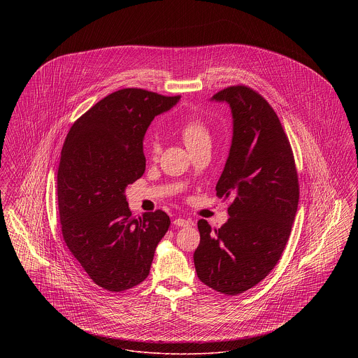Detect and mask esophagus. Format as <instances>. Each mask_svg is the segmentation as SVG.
Instances as JSON below:
<instances>
[{
    "instance_id": "1",
    "label": "esophagus",
    "mask_w": 358,
    "mask_h": 358,
    "mask_svg": "<svg viewBox=\"0 0 358 358\" xmlns=\"http://www.w3.org/2000/svg\"><path fill=\"white\" fill-rule=\"evenodd\" d=\"M173 224L176 225V227H187V225H190V222H187L185 219H181V217H178V219H176Z\"/></svg>"
}]
</instances>
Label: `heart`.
I'll list each match as a JSON object with an SVG mask.
<instances>
[{"label": "heart", "mask_w": 358, "mask_h": 358, "mask_svg": "<svg viewBox=\"0 0 358 358\" xmlns=\"http://www.w3.org/2000/svg\"><path fill=\"white\" fill-rule=\"evenodd\" d=\"M180 134L190 152L203 145H210L209 129L204 120L199 117L187 118L180 127ZM158 153H159V143L157 141H152L149 145V154L154 158L158 155Z\"/></svg>", "instance_id": "obj_1"}]
</instances>
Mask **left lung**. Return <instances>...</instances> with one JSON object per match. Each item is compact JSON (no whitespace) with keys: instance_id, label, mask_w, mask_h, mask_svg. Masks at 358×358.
I'll return each mask as SVG.
<instances>
[{"instance_id":"obj_1","label":"left lung","mask_w":358,"mask_h":358,"mask_svg":"<svg viewBox=\"0 0 358 358\" xmlns=\"http://www.w3.org/2000/svg\"><path fill=\"white\" fill-rule=\"evenodd\" d=\"M212 99L228 103L234 117L231 150L216 185V196L231 200L229 219L219 229L199 220L193 259L203 283L238 295L262 282L280 259L298 209L299 181L287 134L257 91L231 85Z\"/></svg>"}]
</instances>
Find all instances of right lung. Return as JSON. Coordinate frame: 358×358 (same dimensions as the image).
<instances>
[{
	"instance_id": "right-lung-1",
	"label": "right lung",
	"mask_w": 358,
	"mask_h": 358,
	"mask_svg": "<svg viewBox=\"0 0 358 358\" xmlns=\"http://www.w3.org/2000/svg\"><path fill=\"white\" fill-rule=\"evenodd\" d=\"M180 95L122 88L73 122L57 169V205L69 252L99 287L120 292L143 282L169 229L157 209L131 216L124 189L146 168L143 136Z\"/></svg>"
}]
</instances>
